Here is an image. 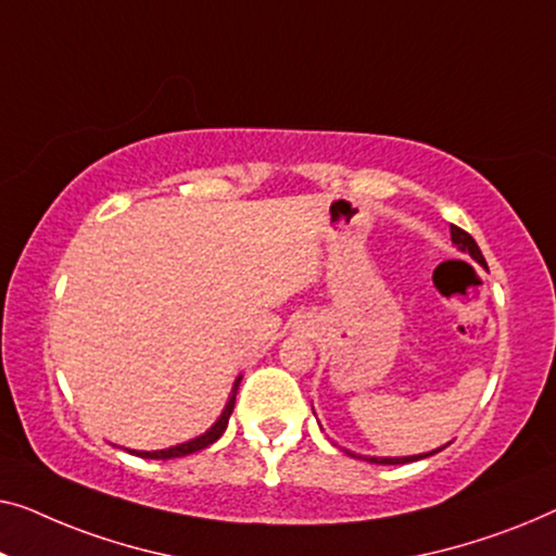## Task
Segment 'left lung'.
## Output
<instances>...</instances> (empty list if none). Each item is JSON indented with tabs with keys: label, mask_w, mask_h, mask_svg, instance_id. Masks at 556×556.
<instances>
[{
	"label": "left lung",
	"mask_w": 556,
	"mask_h": 556,
	"mask_svg": "<svg viewBox=\"0 0 556 556\" xmlns=\"http://www.w3.org/2000/svg\"><path fill=\"white\" fill-rule=\"evenodd\" d=\"M451 239H453V244H456V247L460 249V252H468V254L473 256L476 262L486 267V260H483L481 249H479V244H476V241H473L471 233L460 229V226H451ZM438 451H441V448H438ZM438 451H433V453H438ZM433 453H424V456H405V458H367V460H370V464H386V466H388V464H410V460L433 456Z\"/></svg>",
	"instance_id": "8db88e82"
}]
</instances>
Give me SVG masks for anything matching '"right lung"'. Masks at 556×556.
Instances as JSON below:
<instances>
[{"label": "right lung", "instance_id": "obj_1", "mask_svg": "<svg viewBox=\"0 0 556 556\" xmlns=\"http://www.w3.org/2000/svg\"><path fill=\"white\" fill-rule=\"evenodd\" d=\"M239 382H241V378H239L237 382H233L231 397H229V403H226V408H224V413H222V418H218L216 424L211 426L208 431L203 433V435L193 438V441H189V443L174 445V448H166V451H153V453H148V451H130V453H136V456H140V458H163V460H166V458L189 456V453H197V451H201V448H206V445H211L214 441H218V438H222V433L226 431V424H229V416H231V410H233V401H237Z\"/></svg>", "mask_w": 556, "mask_h": 556}]
</instances>
